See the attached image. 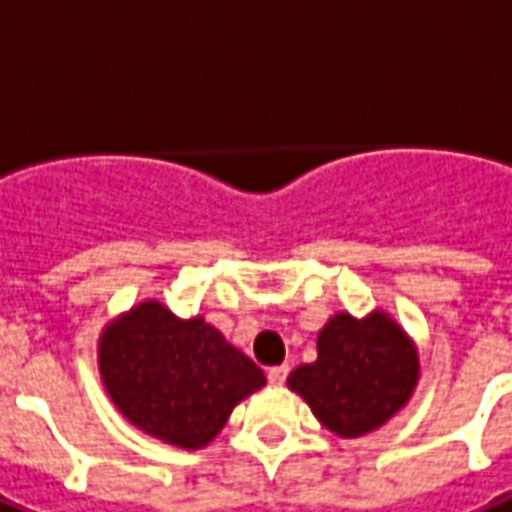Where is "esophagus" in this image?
I'll use <instances>...</instances> for the list:
<instances>
[{"instance_id":"obj_1","label":"esophagus","mask_w":512,"mask_h":512,"mask_svg":"<svg viewBox=\"0 0 512 512\" xmlns=\"http://www.w3.org/2000/svg\"><path fill=\"white\" fill-rule=\"evenodd\" d=\"M285 376H288V366H275L267 371L269 384H275V387H280L285 382Z\"/></svg>"}]
</instances>
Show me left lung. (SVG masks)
Masks as SVG:
<instances>
[{
    "label": "left lung",
    "mask_w": 512,
    "mask_h": 512,
    "mask_svg": "<svg viewBox=\"0 0 512 512\" xmlns=\"http://www.w3.org/2000/svg\"><path fill=\"white\" fill-rule=\"evenodd\" d=\"M419 382L414 339L387 312H336L318 334V360L293 368L288 387L326 430L360 438L390 422Z\"/></svg>",
    "instance_id": "left-lung-1"
}]
</instances>
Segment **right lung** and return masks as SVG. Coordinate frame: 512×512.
Segmentation results:
<instances>
[{"label": "right lung", "mask_w": 512, "mask_h": 512, "mask_svg": "<svg viewBox=\"0 0 512 512\" xmlns=\"http://www.w3.org/2000/svg\"><path fill=\"white\" fill-rule=\"evenodd\" d=\"M98 371L122 417L178 449H202L267 376L205 318L181 320L146 299L109 320Z\"/></svg>", "instance_id": "right-lung-1"}]
</instances>
